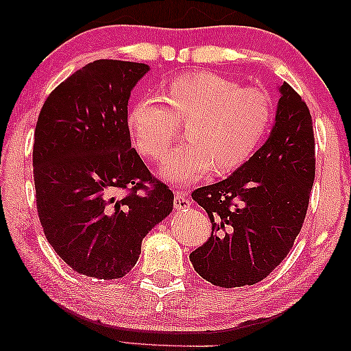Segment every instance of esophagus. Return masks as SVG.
I'll return each mask as SVG.
<instances>
[{"label":"esophagus","mask_w":351,"mask_h":351,"mask_svg":"<svg viewBox=\"0 0 351 351\" xmlns=\"http://www.w3.org/2000/svg\"><path fill=\"white\" fill-rule=\"evenodd\" d=\"M189 205H191V200L188 199L186 194L182 193V191H176V194H174L176 210H185V208H188Z\"/></svg>","instance_id":"1"}]
</instances>
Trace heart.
Wrapping results in <instances>:
<instances>
[{"label": "heart", "mask_w": 351, "mask_h": 351, "mask_svg": "<svg viewBox=\"0 0 351 351\" xmlns=\"http://www.w3.org/2000/svg\"><path fill=\"white\" fill-rule=\"evenodd\" d=\"M160 99L145 97L128 114L132 143L141 155L163 160L185 125L188 140L163 166V176L185 185L213 169L227 176L249 163L274 121V101L266 90L241 87L210 71L171 79Z\"/></svg>", "instance_id": "heart-1"}]
</instances>
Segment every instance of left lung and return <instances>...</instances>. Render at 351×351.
<instances>
[{
	"mask_svg": "<svg viewBox=\"0 0 351 351\" xmlns=\"http://www.w3.org/2000/svg\"><path fill=\"white\" fill-rule=\"evenodd\" d=\"M275 125L254 158L228 179L194 189L211 234L189 255L196 272L219 288L255 285L294 245L315 176L313 118L302 96L283 82Z\"/></svg>",
	"mask_w": 351,
	"mask_h": 351,
	"instance_id": "left-lung-1",
	"label": "left lung"
}]
</instances>
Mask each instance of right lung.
Returning <instances> with one entry per match:
<instances>
[{"instance_id":"obj_1","label":"right lung","mask_w":351,"mask_h":351,"mask_svg":"<svg viewBox=\"0 0 351 351\" xmlns=\"http://www.w3.org/2000/svg\"><path fill=\"white\" fill-rule=\"evenodd\" d=\"M145 63L101 59L51 91L34 132V185L45 237L73 271L121 278L174 194L130 146V90Z\"/></svg>"}]
</instances>
